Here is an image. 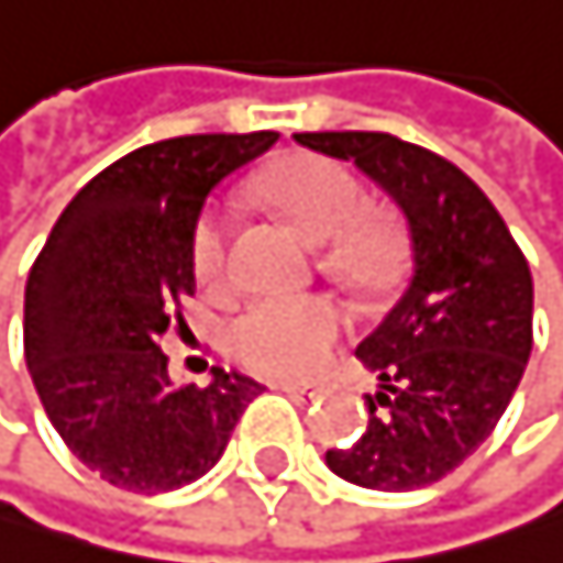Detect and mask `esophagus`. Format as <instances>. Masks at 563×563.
<instances>
[{
  "label": "esophagus",
  "mask_w": 563,
  "mask_h": 563,
  "mask_svg": "<svg viewBox=\"0 0 563 563\" xmlns=\"http://www.w3.org/2000/svg\"><path fill=\"white\" fill-rule=\"evenodd\" d=\"M273 386H276V390L290 394V397H316V386H308V383H294V379H276Z\"/></svg>",
  "instance_id": "esophagus-1"
}]
</instances>
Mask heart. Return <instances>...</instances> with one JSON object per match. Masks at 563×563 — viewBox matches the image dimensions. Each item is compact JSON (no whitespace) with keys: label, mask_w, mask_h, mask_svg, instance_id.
I'll list each match as a JSON object with an SVG mask.
<instances>
[{"label":"heart","mask_w":563,"mask_h":563,"mask_svg":"<svg viewBox=\"0 0 563 563\" xmlns=\"http://www.w3.org/2000/svg\"><path fill=\"white\" fill-rule=\"evenodd\" d=\"M279 212L308 241L336 244L333 265L358 279L383 273L390 258V233L368 216L362 180L333 158L294 155L269 169L262 184ZM230 233L227 209H205L191 233V265L205 290L230 284ZM347 325L344 308L322 298H255L227 322V347L241 365L265 376H308L330 358Z\"/></svg>","instance_id":"heart-1"}]
</instances>
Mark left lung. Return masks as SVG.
Listing matches in <instances>:
<instances>
[{
	"mask_svg": "<svg viewBox=\"0 0 563 563\" xmlns=\"http://www.w3.org/2000/svg\"><path fill=\"white\" fill-rule=\"evenodd\" d=\"M294 141L354 163L408 223V284L354 351L379 379L368 429L325 465L365 489L432 486L489 437L529 365V262L478 184L437 152L372 131Z\"/></svg>",
	"mask_w": 563,
	"mask_h": 563,
	"instance_id": "obj_1",
	"label": "left lung"
}]
</instances>
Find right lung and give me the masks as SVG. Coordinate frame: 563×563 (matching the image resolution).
I'll return each instance as SVG.
<instances>
[{
  "instance_id": "add662e5",
  "label": "right lung",
  "mask_w": 563,
  "mask_h": 563,
  "mask_svg": "<svg viewBox=\"0 0 563 563\" xmlns=\"http://www.w3.org/2000/svg\"><path fill=\"white\" fill-rule=\"evenodd\" d=\"M279 134H191L144 144L77 191L24 290V358L63 443L131 493L195 483L262 394L241 372L169 379L163 336L187 322L191 233L205 198Z\"/></svg>"
}]
</instances>
